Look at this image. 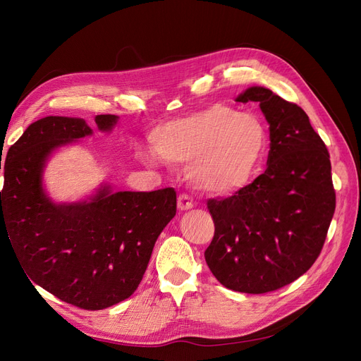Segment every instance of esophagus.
<instances>
[{
	"label": "esophagus",
	"instance_id": "obj_1",
	"mask_svg": "<svg viewBox=\"0 0 361 361\" xmlns=\"http://www.w3.org/2000/svg\"><path fill=\"white\" fill-rule=\"evenodd\" d=\"M194 207V203H192V200L188 197V195H185V194H182V195H179V199H178V209L179 211H190V209H192Z\"/></svg>",
	"mask_w": 361,
	"mask_h": 361
}]
</instances>
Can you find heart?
Segmentation results:
<instances>
[{
	"label": "heart",
	"mask_w": 361,
	"mask_h": 361,
	"mask_svg": "<svg viewBox=\"0 0 361 361\" xmlns=\"http://www.w3.org/2000/svg\"><path fill=\"white\" fill-rule=\"evenodd\" d=\"M150 143L162 161L188 166L195 188L227 197L248 188L264 171L269 133L257 116L214 104L158 126Z\"/></svg>",
	"instance_id": "b5f03b06"
}]
</instances>
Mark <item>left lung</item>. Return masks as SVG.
Masks as SVG:
<instances>
[{
  "label": "left lung",
  "instance_id": "left-lung-1",
  "mask_svg": "<svg viewBox=\"0 0 361 361\" xmlns=\"http://www.w3.org/2000/svg\"><path fill=\"white\" fill-rule=\"evenodd\" d=\"M259 102L269 125L268 167L244 191L207 200L215 233L206 264L227 289L265 293L289 285L318 259L336 209L331 162L309 116L265 87L236 102Z\"/></svg>",
  "mask_w": 361,
  "mask_h": 361
}]
</instances>
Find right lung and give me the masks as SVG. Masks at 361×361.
I'll list each match as a JSON object with an SVG mask.
<instances>
[{
  "label": "right lung",
  "mask_w": 361,
  "mask_h": 361,
  "mask_svg": "<svg viewBox=\"0 0 361 361\" xmlns=\"http://www.w3.org/2000/svg\"><path fill=\"white\" fill-rule=\"evenodd\" d=\"M117 120L94 117L102 133ZM92 134L84 118L63 116L43 117L25 129L7 152L0 238L3 232L10 238L36 285L80 309L102 310L138 288L158 236L176 215V191L116 192L102 183L84 200L54 202L43 187L48 159Z\"/></svg>",
  "instance_id": "right-lung-1"
}]
</instances>
